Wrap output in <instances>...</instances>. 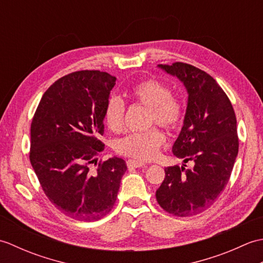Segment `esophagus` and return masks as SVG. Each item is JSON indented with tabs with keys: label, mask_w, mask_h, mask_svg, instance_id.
I'll list each match as a JSON object with an SVG mask.
<instances>
[{
	"label": "esophagus",
	"mask_w": 263,
	"mask_h": 263,
	"mask_svg": "<svg viewBox=\"0 0 263 263\" xmlns=\"http://www.w3.org/2000/svg\"><path fill=\"white\" fill-rule=\"evenodd\" d=\"M126 165L128 168H140V167L144 166L143 161L140 160H136V159H128L126 161Z\"/></svg>",
	"instance_id": "obj_1"
}]
</instances>
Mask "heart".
I'll return each mask as SVG.
<instances>
[{"instance_id": "1", "label": "heart", "mask_w": 263, "mask_h": 263, "mask_svg": "<svg viewBox=\"0 0 263 263\" xmlns=\"http://www.w3.org/2000/svg\"><path fill=\"white\" fill-rule=\"evenodd\" d=\"M128 96L136 104L149 109L148 125L158 124L173 131L183 123L185 107L182 99L173 95L172 89L164 82L156 79L141 80L131 87ZM125 109V103L121 98L111 96L107 99L104 108V121L110 131H122ZM164 142V133L155 126L120 139L116 143V152L132 158L148 160L158 154Z\"/></svg>"}]
</instances>
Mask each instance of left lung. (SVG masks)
<instances>
[{"label":"left lung","instance_id":"1","mask_svg":"<svg viewBox=\"0 0 263 263\" xmlns=\"http://www.w3.org/2000/svg\"><path fill=\"white\" fill-rule=\"evenodd\" d=\"M159 66L187 89L185 119L173 154L193 167H166L156 199L168 214L191 217L214 204L230 181L238 153L236 116L230 98L206 72L183 62Z\"/></svg>","mask_w":263,"mask_h":263}]
</instances>
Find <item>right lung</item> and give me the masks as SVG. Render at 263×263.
I'll return each instance as SVG.
<instances>
[{"label": "right lung", "mask_w": 263, "mask_h": 263, "mask_svg": "<svg viewBox=\"0 0 263 263\" xmlns=\"http://www.w3.org/2000/svg\"><path fill=\"white\" fill-rule=\"evenodd\" d=\"M115 82V77L98 70L72 72L44 92L32 117V168L48 200L76 220L109 214L126 171L122 158L97 163L105 147L104 108Z\"/></svg>", "instance_id": "right-lung-1"}]
</instances>
